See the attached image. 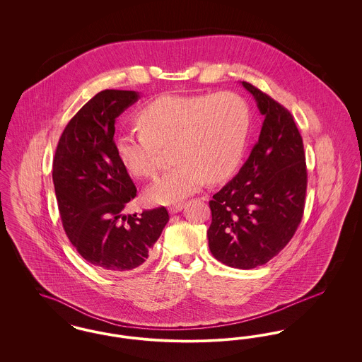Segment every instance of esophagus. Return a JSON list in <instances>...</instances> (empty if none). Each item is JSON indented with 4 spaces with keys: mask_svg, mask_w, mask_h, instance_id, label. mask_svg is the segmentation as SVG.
<instances>
[{
    "mask_svg": "<svg viewBox=\"0 0 362 362\" xmlns=\"http://www.w3.org/2000/svg\"><path fill=\"white\" fill-rule=\"evenodd\" d=\"M185 209V205L183 204H177V205H173V206H170V213L171 214H176V213H179V211H182Z\"/></svg>",
    "mask_w": 362,
    "mask_h": 362,
    "instance_id": "esophagus-1",
    "label": "esophagus"
}]
</instances>
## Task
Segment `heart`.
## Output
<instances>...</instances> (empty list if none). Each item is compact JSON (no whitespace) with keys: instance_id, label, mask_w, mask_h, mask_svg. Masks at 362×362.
I'll return each mask as SVG.
<instances>
[{"instance_id":"heart-1","label":"heart","mask_w":362,"mask_h":362,"mask_svg":"<svg viewBox=\"0 0 362 362\" xmlns=\"http://www.w3.org/2000/svg\"><path fill=\"white\" fill-rule=\"evenodd\" d=\"M139 132L122 133L115 151L122 165L137 177L153 176L161 148H173L177 161L146 191L155 205L183 201L205 182L228 179L240 164L251 126L247 102L233 92L161 95L138 112Z\"/></svg>"}]
</instances>
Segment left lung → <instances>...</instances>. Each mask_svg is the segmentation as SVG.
<instances>
[{
    "mask_svg": "<svg viewBox=\"0 0 362 362\" xmlns=\"http://www.w3.org/2000/svg\"><path fill=\"white\" fill-rule=\"evenodd\" d=\"M241 86L254 96L264 121L239 173L209 202L207 239L214 258L248 270L274 258L301 223L307 165L292 114L257 86Z\"/></svg>",
    "mask_w": 362,
    "mask_h": 362,
    "instance_id": "left-lung-1",
    "label": "left lung"
}]
</instances>
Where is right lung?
Instances as JSON below:
<instances>
[{
	"mask_svg": "<svg viewBox=\"0 0 362 362\" xmlns=\"http://www.w3.org/2000/svg\"><path fill=\"white\" fill-rule=\"evenodd\" d=\"M138 99L136 90L95 95L66 124L52 161L69 240L86 262L112 274L141 269L170 220L163 206L139 216L122 213L137 189L115 151V119Z\"/></svg>",
	"mask_w": 362,
	"mask_h": 362,
	"instance_id": "right-lung-1",
	"label": "right lung"
}]
</instances>
